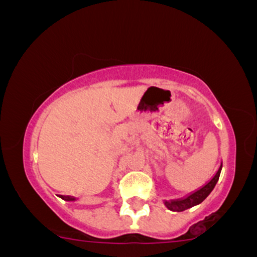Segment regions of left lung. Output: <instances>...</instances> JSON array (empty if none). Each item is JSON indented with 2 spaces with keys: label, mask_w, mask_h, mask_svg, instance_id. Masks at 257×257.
Returning <instances> with one entry per match:
<instances>
[{
  "label": "left lung",
  "mask_w": 257,
  "mask_h": 257,
  "mask_svg": "<svg viewBox=\"0 0 257 257\" xmlns=\"http://www.w3.org/2000/svg\"><path fill=\"white\" fill-rule=\"evenodd\" d=\"M221 168H222V166L219 168V170H217V173L215 174L214 178L211 179L210 181H209L208 184L204 186V187H202L200 190L197 191V192L190 194V196L185 199L173 200V202H166V205L173 211H184V210H186V209L192 208V206L202 203L203 200H204L206 197L210 194L211 191L214 190L215 185H216L217 180H219V178H220Z\"/></svg>",
  "instance_id": "1"
}]
</instances>
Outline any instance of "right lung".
I'll return each mask as SVG.
<instances>
[{
	"mask_svg": "<svg viewBox=\"0 0 257 257\" xmlns=\"http://www.w3.org/2000/svg\"><path fill=\"white\" fill-rule=\"evenodd\" d=\"M60 198H63L65 200H75L73 197H69V196H60Z\"/></svg>",
	"mask_w": 257,
	"mask_h": 257,
	"instance_id": "1",
	"label": "right lung"
}]
</instances>
